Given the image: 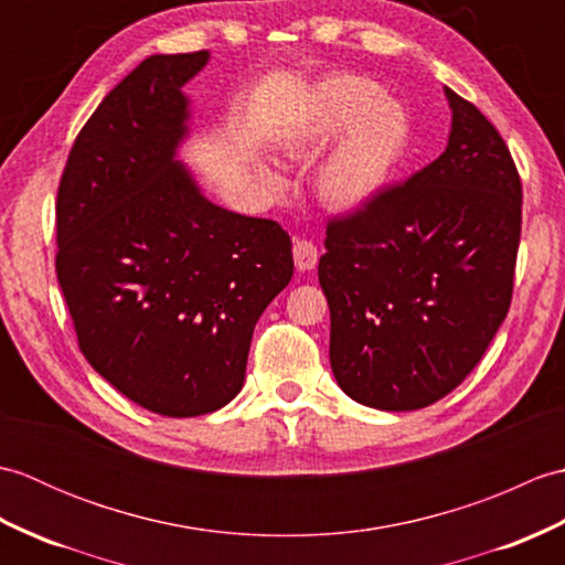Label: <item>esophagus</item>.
<instances>
[{"label": "esophagus", "instance_id": "esophagus-1", "mask_svg": "<svg viewBox=\"0 0 565 565\" xmlns=\"http://www.w3.org/2000/svg\"><path fill=\"white\" fill-rule=\"evenodd\" d=\"M294 262L298 271H310L318 264V247L310 239H296L294 245Z\"/></svg>", "mask_w": 565, "mask_h": 565}]
</instances>
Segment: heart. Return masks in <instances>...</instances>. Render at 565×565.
<instances>
[{
    "label": "heart",
    "mask_w": 565,
    "mask_h": 565,
    "mask_svg": "<svg viewBox=\"0 0 565 565\" xmlns=\"http://www.w3.org/2000/svg\"><path fill=\"white\" fill-rule=\"evenodd\" d=\"M381 92L374 79L359 75L328 77L279 142L289 160H308L343 130L316 172L318 196L332 211H354L374 199L407 148V114ZM257 172L269 189H284L279 172L264 164Z\"/></svg>",
    "instance_id": "b5f03b06"
}]
</instances>
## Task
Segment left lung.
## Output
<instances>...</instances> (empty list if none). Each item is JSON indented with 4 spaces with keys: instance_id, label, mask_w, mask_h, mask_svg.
I'll use <instances>...</instances> for the list:
<instances>
[{
    "instance_id": "left-lung-1",
    "label": "left lung",
    "mask_w": 565,
    "mask_h": 565,
    "mask_svg": "<svg viewBox=\"0 0 565 565\" xmlns=\"http://www.w3.org/2000/svg\"><path fill=\"white\" fill-rule=\"evenodd\" d=\"M447 150L405 184L328 223L318 279L330 364L352 401L417 411L451 393L505 320L522 182L495 126L444 87Z\"/></svg>"
}]
</instances>
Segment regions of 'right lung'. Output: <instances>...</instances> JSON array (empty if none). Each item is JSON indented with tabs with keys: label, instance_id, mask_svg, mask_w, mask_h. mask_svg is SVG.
<instances>
[{
	"label": "right lung",
	"instance_id": "right-lung-1",
	"mask_svg": "<svg viewBox=\"0 0 565 565\" xmlns=\"http://www.w3.org/2000/svg\"><path fill=\"white\" fill-rule=\"evenodd\" d=\"M209 51L152 55L106 94L57 189L55 271L82 354L126 398L167 417L231 403L252 332L294 276L276 221L215 206L174 160L182 87Z\"/></svg>",
	"mask_w": 565,
	"mask_h": 565
}]
</instances>
